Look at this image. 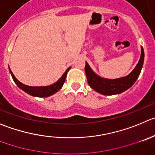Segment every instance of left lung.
I'll use <instances>...</instances> for the list:
<instances>
[{"instance_id":"left-lung-1","label":"left lung","mask_w":155,"mask_h":155,"mask_svg":"<svg viewBox=\"0 0 155 155\" xmlns=\"http://www.w3.org/2000/svg\"><path fill=\"white\" fill-rule=\"evenodd\" d=\"M144 58V50L141 47V57L132 72L128 76L115 79H108L100 77L94 73L88 63L86 62L85 72L87 77L88 83L92 89L102 95H112L121 93L129 89L137 80L142 69Z\"/></svg>"}]
</instances>
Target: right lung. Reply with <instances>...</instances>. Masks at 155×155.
<instances>
[{"label": "right lung", "mask_w": 155, "mask_h": 155, "mask_svg": "<svg viewBox=\"0 0 155 155\" xmlns=\"http://www.w3.org/2000/svg\"><path fill=\"white\" fill-rule=\"evenodd\" d=\"M71 67L68 68L66 69V71L64 73V74L62 76V77L60 78L59 80L56 82L53 83V84L50 85V86H29L27 85L23 84L22 82H21L20 81H18L17 79V78L14 76V75L13 74L12 71L11 70V69L9 68L10 73H11V76H12L13 79H14V82H15L17 86H18L21 89H22L23 91H24L25 92L28 93L29 95H33V96H36V97H48L50 95H53L54 93H56V92L60 90L62 88V86L64 84L65 80H66V75H67L68 71L69 70Z\"/></svg>", "instance_id": "add662e5"}]
</instances>
